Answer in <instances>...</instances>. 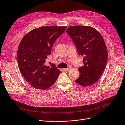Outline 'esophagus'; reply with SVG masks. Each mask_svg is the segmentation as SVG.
Instances as JSON below:
<instances>
[{"label": "esophagus", "instance_id": "obj_1", "mask_svg": "<svg viewBox=\"0 0 125 125\" xmlns=\"http://www.w3.org/2000/svg\"><path fill=\"white\" fill-rule=\"evenodd\" d=\"M71 70V68H66V69H64V70H65L66 71H70Z\"/></svg>", "mask_w": 125, "mask_h": 125}]
</instances>
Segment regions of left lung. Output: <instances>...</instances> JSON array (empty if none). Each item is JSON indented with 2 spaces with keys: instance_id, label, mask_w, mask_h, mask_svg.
<instances>
[{
  "instance_id": "8db88e82",
  "label": "left lung",
  "mask_w": 125,
  "mask_h": 125,
  "mask_svg": "<svg viewBox=\"0 0 125 125\" xmlns=\"http://www.w3.org/2000/svg\"><path fill=\"white\" fill-rule=\"evenodd\" d=\"M66 32L74 42L79 55L83 56V67L75 82L83 87L95 83L106 67L108 51L104 39L96 29L83 26H71Z\"/></svg>"
}]
</instances>
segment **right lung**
Instances as JSON below:
<instances>
[{
  "mask_svg": "<svg viewBox=\"0 0 125 125\" xmlns=\"http://www.w3.org/2000/svg\"><path fill=\"white\" fill-rule=\"evenodd\" d=\"M67 27L45 26L32 30L19 44L17 62L19 69L27 82L36 89L45 90L52 86L61 72L54 64L45 65L47 56L56 39Z\"/></svg>",
  "mask_w": 125,
  "mask_h": 125,
  "instance_id": "obj_1",
  "label": "right lung"
}]
</instances>
